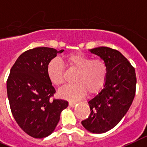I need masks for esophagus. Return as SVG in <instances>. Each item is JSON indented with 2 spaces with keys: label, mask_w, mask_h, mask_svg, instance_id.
<instances>
[{
  "label": "esophagus",
  "mask_w": 147,
  "mask_h": 147,
  "mask_svg": "<svg viewBox=\"0 0 147 147\" xmlns=\"http://www.w3.org/2000/svg\"><path fill=\"white\" fill-rule=\"evenodd\" d=\"M76 102H71V101H70V102H69V106L70 107H76Z\"/></svg>",
  "instance_id": "34e87169"
}]
</instances>
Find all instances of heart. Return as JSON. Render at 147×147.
I'll return each mask as SVG.
<instances>
[{"label":"heart","mask_w":147,"mask_h":147,"mask_svg":"<svg viewBox=\"0 0 147 147\" xmlns=\"http://www.w3.org/2000/svg\"><path fill=\"white\" fill-rule=\"evenodd\" d=\"M69 71H76L74 84L59 91V96L69 100L76 101L83 98L87 93L98 94L107 82L108 66L102 59H92L82 53H71L65 57ZM47 75L50 82L58 88L65 82V67L57 59H51L47 65Z\"/></svg>","instance_id":"1"}]
</instances>
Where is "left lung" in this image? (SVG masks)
<instances>
[{"label":"left lung","instance_id":"obj_1","mask_svg":"<svg viewBox=\"0 0 147 147\" xmlns=\"http://www.w3.org/2000/svg\"><path fill=\"white\" fill-rule=\"evenodd\" d=\"M108 66L104 88L88 103L90 113L82 121L88 131L102 134L116 126L131 106L136 92L135 69L119 51L107 47L90 49Z\"/></svg>","mask_w":147,"mask_h":147}]
</instances>
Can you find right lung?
Instances as JSON below:
<instances>
[{
  "mask_svg": "<svg viewBox=\"0 0 147 147\" xmlns=\"http://www.w3.org/2000/svg\"><path fill=\"white\" fill-rule=\"evenodd\" d=\"M56 49L38 47L25 51L12 66L7 91L13 116L21 128L34 138L53 133L67 108L68 102L53 99L56 90L47 75V65L57 53Z\"/></svg>",
  "mask_w": 147,
  "mask_h": 147,
  "instance_id": "add662e5",
  "label": "right lung"
}]
</instances>
